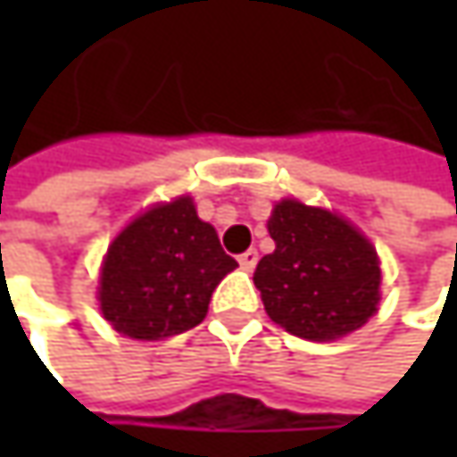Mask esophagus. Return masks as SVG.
Listing matches in <instances>:
<instances>
[{
  "mask_svg": "<svg viewBox=\"0 0 457 457\" xmlns=\"http://www.w3.org/2000/svg\"><path fill=\"white\" fill-rule=\"evenodd\" d=\"M237 262H240V267H243L245 272H251V270L256 267V262H259V251H256V248H248L245 253L237 256Z\"/></svg>",
  "mask_w": 457,
  "mask_h": 457,
  "instance_id": "34e87169",
  "label": "esophagus"
}]
</instances>
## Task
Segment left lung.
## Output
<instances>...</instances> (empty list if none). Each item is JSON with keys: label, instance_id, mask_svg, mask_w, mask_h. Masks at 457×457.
I'll list each match as a JSON object with an SVG mask.
<instances>
[{"label": "left lung", "instance_id": "left-lung-1", "mask_svg": "<svg viewBox=\"0 0 457 457\" xmlns=\"http://www.w3.org/2000/svg\"><path fill=\"white\" fill-rule=\"evenodd\" d=\"M275 251L253 272L272 322L307 341L360 330L381 304V259L338 212L280 198L267 220Z\"/></svg>", "mask_w": 457, "mask_h": 457}]
</instances>
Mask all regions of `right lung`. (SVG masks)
I'll return each mask as SVG.
<instances>
[{"instance_id": "add662e5", "label": "right lung", "mask_w": 457, "mask_h": 457, "mask_svg": "<svg viewBox=\"0 0 457 457\" xmlns=\"http://www.w3.org/2000/svg\"><path fill=\"white\" fill-rule=\"evenodd\" d=\"M237 267L193 195L139 212L111 240L97 278L100 315L135 341H163L195 328L222 278Z\"/></svg>"}]
</instances>
